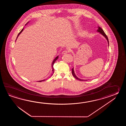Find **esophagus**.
Masks as SVG:
<instances>
[{
	"mask_svg": "<svg viewBox=\"0 0 126 126\" xmlns=\"http://www.w3.org/2000/svg\"><path fill=\"white\" fill-rule=\"evenodd\" d=\"M68 53V51H67V50H64V51H63L62 54H67V53Z\"/></svg>",
	"mask_w": 126,
	"mask_h": 126,
	"instance_id": "1",
	"label": "esophagus"
}]
</instances>
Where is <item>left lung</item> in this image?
I'll list each match as a JSON object with an SVG mask.
<instances>
[{"instance_id":"left-lung-1","label":"left lung","mask_w":126,"mask_h":126,"mask_svg":"<svg viewBox=\"0 0 126 126\" xmlns=\"http://www.w3.org/2000/svg\"><path fill=\"white\" fill-rule=\"evenodd\" d=\"M97 32H99V33L100 34H101L102 35H103L104 37H105V38H106V39L107 40V41H108V46H109V40H108V37L107 36V35H106V34H105V32H104V31L103 30L102 28H101V27H100L99 26H98V29L97 30ZM72 74L73 76H74V77L76 78V79H77V80H80V81H83V80H83V79H80V78H78L77 77V76L75 75V72H74V68H72Z\"/></svg>"}]
</instances>
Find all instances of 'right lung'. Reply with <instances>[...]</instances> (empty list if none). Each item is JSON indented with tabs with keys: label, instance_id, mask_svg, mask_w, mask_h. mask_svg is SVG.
Returning <instances> with one entry per match:
<instances>
[{
	"label": "right lung",
	"instance_id": "add662e5",
	"mask_svg": "<svg viewBox=\"0 0 126 126\" xmlns=\"http://www.w3.org/2000/svg\"><path fill=\"white\" fill-rule=\"evenodd\" d=\"M28 22H27V24H28ZM27 24H26V25H27ZM23 29H24V28L22 29L21 30V31L20 32V33H19V34H18V35H17V37H16V39H17V37H18V36H19V35L21 33V32H22V31H23ZM58 58H59V56H57L54 59V60H53V62H52V65H51V66H52V74H51V76H52V75H53V73H54V67H53V65H54V63H55V62L58 59ZM44 80H39V81H39V82H41V81H44Z\"/></svg>",
	"mask_w": 126,
	"mask_h": 126
}]
</instances>
